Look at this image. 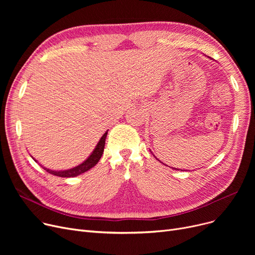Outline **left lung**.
Segmentation results:
<instances>
[{
  "label": "left lung",
  "mask_w": 255,
  "mask_h": 255,
  "mask_svg": "<svg viewBox=\"0 0 255 255\" xmlns=\"http://www.w3.org/2000/svg\"><path fill=\"white\" fill-rule=\"evenodd\" d=\"M159 161H160V160H159ZM161 163H162V162H161ZM163 164H164V163H163ZM164 165H165V164H164ZM166 166H167V165H166ZM175 169H177V168H175Z\"/></svg>",
  "instance_id": "left-lung-1"
}]
</instances>
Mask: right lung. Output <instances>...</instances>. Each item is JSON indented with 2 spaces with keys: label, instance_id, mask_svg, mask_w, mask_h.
<instances>
[{
  "label": "right lung",
  "instance_id": "right-lung-1",
  "mask_svg": "<svg viewBox=\"0 0 255 255\" xmlns=\"http://www.w3.org/2000/svg\"><path fill=\"white\" fill-rule=\"evenodd\" d=\"M107 135V131L102 135V137L100 138V140L98 141L96 148L94 149L93 153L88 157V159L86 161H84L82 164H79L71 169H67V170H51L48 168L43 167L47 172L51 173L53 176H58V177H62V178H72V177H76L80 173H84L86 171H88L89 169H91L92 167L95 166L98 161L100 160L103 151H104V144H105V138Z\"/></svg>",
  "mask_w": 255,
  "mask_h": 255
}]
</instances>
